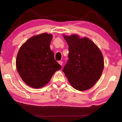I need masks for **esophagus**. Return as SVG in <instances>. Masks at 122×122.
Masks as SVG:
<instances>
[{
	"instance_id": "esophagus-1",
	"label": "esophagus",
	"mask_w": 122,
	"mask_h": 122,
	"mask_svg": "<svg viewBox=\"0 0 122 122\" xmlns=\"http://www.w3.org/2000/svg\"><path fill=\"white\" fill-rule=\"evenodd\" d=\"M58 63L60 64V65L61 66H62V63H63V62L62 61H59V62H58Z\"/></svg>"
}]
</instances>
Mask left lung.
I'll list each match as a JSON object with an SVG mask.
<instances>
[{
	"label": "left lung",
	"instance_id": "obj_1",
	"mask_svg": "<svg viewBox=\"0 0 122 122\" xmlns=\"http://www.w3.org/2000/svg\"><path fill=\"white\" fill-rule=\"evenodd\" d=\"M68 45V60L62 71L72 86L79 91L93 86L102 75L104 59L98 47L87 38L63 36Z\"/></svg>",
	"mask_w": 122,
	"mask_h": 122
}]
</instances>
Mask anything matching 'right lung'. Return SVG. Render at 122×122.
I'll use <instances>...</instances> for the list:
<instances>
[{
	"label": "right lung",
	"instance_id": "obj_1",
	"mask_svg": "<svg viewBox=\"0 0 122 122\" xmlns=\"http://www.w3.org/2000/svg\"><path fill=\"white\" fill-rule=\"evenodd\" d=\"M53 38L46 33L32 36L20 47L16 56V67L25 83L40 88L50 81L55 72L61 69L50 48Z\"/></svg>",
	"mask_w": 122,
	"mask_h": 122
}]
</instances>
